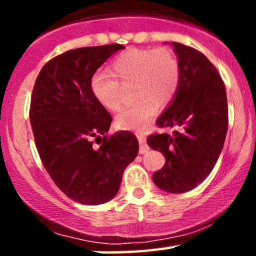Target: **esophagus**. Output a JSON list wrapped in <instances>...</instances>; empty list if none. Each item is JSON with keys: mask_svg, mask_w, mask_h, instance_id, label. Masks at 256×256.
I'll use <instances>...</instances> for the list:
<instances>
[{"mask_svg": "<svg viewBox=\"0 0 256 256\" xmlns=\"http://www.w3.org/2000/svg\"><path fill=\"white\" fill-rule=\"evenodd\" d=\"M138 142H140V154H146V152H149V146H146V137L144 134H137Z\"/></svg>", "mask_w": 256, "mask_h": 256, "instance_id": "34e87169", "label": "esophagus"}]
</instances>
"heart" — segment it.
Returning <instances> with one entry per match:
<instances>
[{"mask_svg":"<svg viewBox=\"0 0 256 256\" xmlns=\"http://www.w3.org/2000/svg\"><path fill=\"white\" fill-rule=\"evenodd\" d=\"M180 82V64L168 48H128L110 64V74L96 73L90 82L91 92L102 107L118 110L122 104V86L134 84L137 100L116 116L120 130L143 131L154 119L158 104H168Z\"/></svg>","mask_w":256,"mask_h":256,"instance_id":"obj_1","label":"heart"}]
</instances>
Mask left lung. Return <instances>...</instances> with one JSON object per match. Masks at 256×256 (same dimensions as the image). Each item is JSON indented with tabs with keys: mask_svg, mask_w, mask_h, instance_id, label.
I'll return each mask as SVG.
<instances>
[{
	"mask_svg": "<svg viewBox=\"0 0 256 256\" xmlns=\"http://www.w3.org/2000/svg\"><path fill=\"white\" fill-rule=\"evenodd\" d=\"M170 44L180 64V82L156 124L180 131L150 134L146 143L166 158L152 182L164 192L182 194L201 184L218 161L228 132V100L222 77L202 52Z\"/></svg>",
	"mask_w": 256,
	"mask_h": 256,
	"instance_id": "obj_1",
	"label": "left lung"
}]
</instances>
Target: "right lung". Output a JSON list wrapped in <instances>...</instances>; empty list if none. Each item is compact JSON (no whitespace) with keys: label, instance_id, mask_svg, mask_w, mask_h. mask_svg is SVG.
Masks as SVG:
<instances>
[{"label":"right lung","instance_id":"1","mask_svg":"<svg viewBox=\"0 0 256 256\" xmlns=\"http://www.w3.org/2000/svg\"><path fill=\"white\" fill-rule=\"evenodd\" d=\"M124 48L108 44L64 52L44 64L32 91L30 122L43 166L58 189L82 204L110 201L138 154L131 132L106 136L112 116L90 88L98 67ZM92 136L102 140L98 148Z\"/></svg>","mask_w":256,"mask_h":256}]
</instances>
